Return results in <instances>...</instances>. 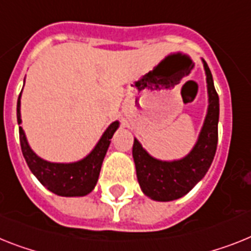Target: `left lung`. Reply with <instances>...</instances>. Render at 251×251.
<instances>
[{
	"label": "left lung",
	"mask_w": 251,
	"mask_h": 251,
	"mask_svg": "<svg viewBox=\"0 0 251 251\" xmlns=\"http://www.w3.org/2000/svg\"><path fill=\"white\" fill-rule=\"evenodd\" d=\"M207 75L208 111L197 144L186 157L177 161H159L151 157L134 139L132 157L136 176L143 193L153 201H170L184 197L205 176L209 170L218 143L220 98L207 62L203 60Z\"/></svg>",
	"instance_id": "1"
}]
</instances>
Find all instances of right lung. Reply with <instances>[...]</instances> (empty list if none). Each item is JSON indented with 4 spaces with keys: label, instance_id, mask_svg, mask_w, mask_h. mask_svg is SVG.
Masks as SVG:
<instances>
[{
    "label": "right lung",
    "instance_id": "right-lung-1",
    "mask_svg": "<svg viewBox=\"0 0 251 251\" xmlns=\"http://www.w3.org/2000/svg\"><path fill=\"white\" fill-rule=\"evenodd\" d=\"M20 97L22 93L19 96L18 107H16L19 125L22 124ZM117 127H119V121L112 122L106 131L103 132L102 138L97 143L93 151L81 161L73 162V163H52L44 161L31 151L22 126H19V135H20V145L25 161L28 163L30 171L43 186L61 197H84L96 186L100 177L103 159Z\"/></svg>",
    "mask_w": 251,
    "mask_h": 251
}]
</instances>
